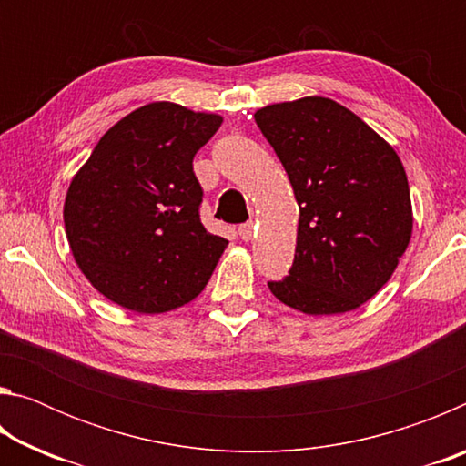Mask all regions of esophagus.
<instances>
[{
  "label": "esophagus",
  "mask_w": 466,
  "mask_h": 466,
  "mask_svg": "<svg viewBox=\"0 0 466 466\" xmlns=\"http://www.w3.org/2000/svg\"><path fill=\"white\" fill-rule=\"evenodd\" d=\"M255 222H247V224H242L240 228H238V234H240V238L244 240V242H248V240H252V236H255Z\"/></svg>",
  "instance_id": "34e87169"
}]
</instances>
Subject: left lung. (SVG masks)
Returning a JSON list of instances; mask_svg holds the SVG:
<instances>
[{
    "label": "left lung",
    "instance_id": "obj_1",
    "mask_svg": "<svg viewBox=\"0 0 466 466\" xmlns=\"http://www.w3.org/2000/svg\"><path fill=\"white\" fill-rule=\"evenodd\" d=\"M255 121L299 208L296 257L271 294L322 317L360 309L390 279L413 232L399 154L356 113L325 96L258 108Z\"/></svg>",
    "mask_w": 466,
    "mask_h": 466
}]
</instances>
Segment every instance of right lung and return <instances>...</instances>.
<instances>
[{
  "mask_svg": "<svg viewBox=\"0 0 466 466\" xmlns=\"http://www.w3.org/2000/svg\"><path fill=\"white\" fill-rule=\"evenodd\" d=\"M224 123L149 102L115 123L69 183L63 222L76 265L110 302L139 314L201 294L228 247L199 219L193 157Z\"/></svg>",
  "mask_w": 466,
  "mask_h": 466,
  "instance_id": "add662e5",
  "label": "right lung"
}]
</instances>
